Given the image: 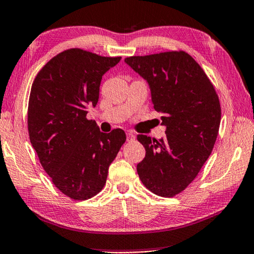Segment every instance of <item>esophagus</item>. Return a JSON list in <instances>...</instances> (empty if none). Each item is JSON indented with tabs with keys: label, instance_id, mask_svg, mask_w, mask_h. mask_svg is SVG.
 I'll return each mask as SVG.
<instances>
[{
	"label": "esophagus",
	"instance_id": "34e87169",
	"mask_svg": "<svg viewBox=\"0 0 254 254\" xmlns=\"http://www.w3.org/2000/svg\"><path fill=\"white\" fill-rule=\"evenodd\" d=\"M126 135H127V140H128V142H131V140H134L135 137H136V136L132 134L131 131H128Z\"/></svg>",
	"mask_w": 254,
	"mask_h": 254
}]
</instances>
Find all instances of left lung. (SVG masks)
<instances>
[{
  "label": "left lung",
  "mask_w": 254,
  "mask_h": 254,
  "mask_svg": "<svg viewBox=\"0 0 254 254\" xmlns=\"http://www.w3.org/2000/svg\"><path fill=\"white\" fill-rule=\"evenodd\" d=\"M125 62L147 81L166 126L163 138L137 136L145 147L137 174L152 193L173 197L194 181L211 154L221 119L219 97L203 69L184 51L129 57Z\"/></svg>",
  "instance_id": "obj_1"
}]
</instances>
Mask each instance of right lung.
<instances>
[{
    "instance_id": "1",
    "label": "right lung",
    "mask_w": 254,
    "mask_h": 254,
    "mask_svg": "<svg viewBox=\"0 0 254 254\" xmlns=\"http://www.w3.org/2000/svg\"><path fill=\"white\" fill-rule=\"evenodd\" d=\"M122 57L81 49L52 58L35 77L28 103V132L42 167L53 184L73 200H87L105 185L109 166L126 134L101 132L87 109L99 101L102 76Z\"/></svg>"
}]
</instances>
